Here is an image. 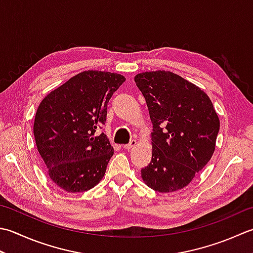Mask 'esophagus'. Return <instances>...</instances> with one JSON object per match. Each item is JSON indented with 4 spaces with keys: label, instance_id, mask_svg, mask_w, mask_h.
<instances>
[{
    "label": "esophagus",
    "instance_id": "34e87169",
    "mask_svg": "<svg viewBox=\"0 0 253 253\" xmlns=\"http://www.w3.org/2000/svg\"><path fill=\"white\" fill-rule=\"evenodd\" d=\"M136 145H137V141L135 139H132V140H130L129 143H128V145H124L123 148L126 150H129V149H131V148L135 147Z\"/></svg>",
    "mask_w": 253,
    "mask_h": 253
}]
</instances>
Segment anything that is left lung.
<instances>
[{"mask_svg":"<svg viewBox=\"0 0 253 253\" xmlns=\"http://www.w3.org/2000/svg\"><path fill=\"white\" fill-rule=\"evenodd\" d=\"M135 82L152 123V158L142 180L160 193L182 190L211 160L219 118L207 94L175 73L142 72Z\"/></svg>","mask_w":253,"mask_h":253,"instance_id":"1","label":"left lung"}]
</instances>
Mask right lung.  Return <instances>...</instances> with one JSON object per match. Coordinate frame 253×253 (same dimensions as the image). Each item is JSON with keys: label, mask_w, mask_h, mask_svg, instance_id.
Returning <instances> with one entry per match:
<instances>
[{"label": "right lung", "mask_w": 253, "mask_h": 253, "mask_svg": "<svg viewBox=\"0 0 253 253\" xmlns=\"http://www.w3.org/2000/svg\"><path fill=\"white\" fill-rule=\"evenodd\" d=\"M125 77L83 71L51 91L37 108L34 136L54 184L70 193L93 189L114 153L105 133L107 103Z\"/></svg>", "instance_id": "1"}]
</instances>
